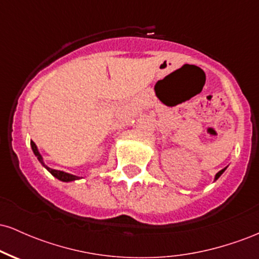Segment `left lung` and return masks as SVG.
<instances>
[{
  "label": "left lung",
  "instance_id": "obj_1",
  "mask_svg": "<svg viewBox=\"0 0 259 259\" xmlns=\"http://www.w3.org/2000/svg\"><path fill=\"white\" fill-rule=\"evenodd\" d=\"M225 169H227V168L222 169V170H221V171H218V173H217V175H215V180H217V179H218V178H219V177H221V175H222L223 173H224V170H225Z\"/></svg>",
  "mask_w": 259,
  "mask_h": 259
}]
</instances>
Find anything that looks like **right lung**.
Returning a JSON list of instances; mask_svg holds the SVG:
<instances>
[{
  "label": "right lung",
  "instance_id": "right-lung-1",
  "mask_svg": "<svg viewBox=\"0 0 259 259\" xmlns=\"http://www.w3.org/2000/svg\"><path fill=\"white\" fill-rule=\"evenodd\" d=\"M30 145H31V148H32V151H34V153H35V156L37 157V159L40 160V163L41 164L44 165L45 168L47 169V170L50 171V173H51L53 177H56L57 178V179H59V180H62V181H73V180H76V179H79V177H75V175H72V174H68V173H64V171H61V170H56V169H51V168H49L47 167L46 164H45L44 163V160H42V157H41V154L38 153V151H37V147H36V145L34 144V142H30Z\"/></svg>",
  "mask_w": 259,
  "mask_h": 259
}]
</instances>
